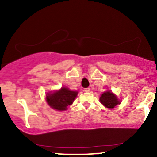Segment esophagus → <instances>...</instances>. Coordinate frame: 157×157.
Here are the masks:
<instances>
[{"instance_id": "obj_1", "label": "esophagus", "mask_w": 157, "mask_h": 157, "mask_svg": "<svg viewBox=\"0 0 157 157\" xmlns=\"http://www.w3.org/2000/svg\"><path fill=\"white\" fill-rule=\"evenodd\" d=\"M84 91L86 92V93H90V88H85L84 89Z\"/></svg>"}]
</instances>
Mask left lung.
<instances>
[{
    "label": "left lung",
    "instance_id": "1",
    "mask_svg": "<svg viewBox=\"0 0 157 157\" xmlns=\"http://www.w3.org/2000/svg\"><path fill=\"white\" fill-rule=\"evenodd\" d=\"M99 100L104 106L109 109L115 108V106L120 104V101L118 100L117 96L114 93H112L110 90L104 92L99 98Z\"/></svg>",
    "mask_w": 157,
    "mask_h": 157
}]
</instances>
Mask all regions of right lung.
Segmentation results:
<instances>
[{
	"instance_id": "right-lung-1",
	"label": "right lung",
	"mask_w": 157,
	"mask_h": 157,
	"mask_svg": "<svg viewBox=\"0 0 157 157\" xmlns=\"http://www.w3.org/2000/svg\"><path fill=\"white\" fill-rule=\"evenodd\" d=\"M77 94V91H72L67 87H61V90L47 93L46 102L53 109L64 111L67 110V106L73 103Z\"/></svg>"
}]
</instances>
